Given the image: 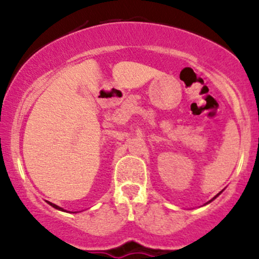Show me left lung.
I'll return each mask as SVG.
<instances>
[{"label": "left lung", "mask_w": 259, "mask_h": 259, "mask_svg": "<svg viewBox=\"0 0 259 259\" xmlns=\"http://www.w3.org/2000/svg\"><path fill=\"white\" fill-rule=\"evenodd\" d=\"M221 193H222V191H221V192H220V193H218V194H217V196H214V197H213V198H212V199H210V201H209V202H212V201H213V199H214V198H217V197H218V196H220V194H221ZM209 202H207V203H209Z\"/></svg>", "instance_id": "obj_1"}]
</instances>
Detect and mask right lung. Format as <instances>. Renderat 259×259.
<instances>
[{
  "mask_svg": "<svg viewBox=\"0 0 259 259\" xmlns=\"http://www.w3.org/2000/svg\"><path fill=\"white\" fill-rule=\"evenodd\" d=\"M49 203L51 204V206L53 207V208H56V209H60V210H65L63 208H61V207H58V206H56V204H53V203H51V202H49Z\"/></svg>",
  "mask_w": 259,
  "mask_h": 259,
  "instance_id": "1",
  "label": "right lung"
}]
</instances>
